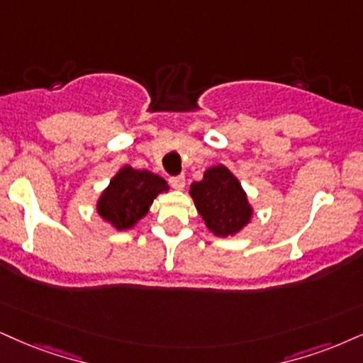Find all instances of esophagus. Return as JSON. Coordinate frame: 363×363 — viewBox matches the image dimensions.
<instances>
[{
    "label": "esophagus",
    "mask_w": 363,
    "mask_h": 363,
    "mask_svg": "<svg viewBox=\"0 0 363 363\" xmlns=\"http://www.w3.org/2000/svg\"><path fill=\"white\" fill-rule=\"evenodd\" d=\"M169 185H172L174 190H182L183 186H185V177H183V174H177V177H169Z\"/></svg>",
    "instance_id": "esophagus-1"
}]
</instances>
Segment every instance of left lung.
I'll use <instances>...</instances> for the list:
<instances>
[{"mask_svg":"<svg viewBox=\"0 0 363 363\" xmlns=\"http://www.w3.org/2000/svg\"><path fill=\"white\" fill-rule=\"evenodd\" d=\"M190 195L199 213L216 235L235 234L252 217L239 180L222 164L208 168L202 182L191 183Z\"/></svg>","mask_w":363,"mask_h":363,"instance_id":"left-lung-1","label":"left lung"}]
</instances>
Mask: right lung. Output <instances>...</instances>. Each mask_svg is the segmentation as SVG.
I'll list each match as a JSON object with an SVG mask.
<instances>
[{"label":"right lung","mask_w":363,"mask_h":363,"mask_svg":"<svg viewBox=\"0 0 363 363\" xmlns=\"http://www.w3.org/2000/svg\"><path fill=\"white\" fill-rule=\"evenodd\" d=\"M168 185L158 174L147 169L121 168L111 185L101 195L97 212L116 229L124 230L145 217L156 195L167 191Z\"/></svg>","instance_id":"obj_1"}]
</instances>
